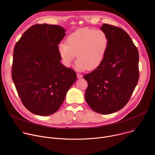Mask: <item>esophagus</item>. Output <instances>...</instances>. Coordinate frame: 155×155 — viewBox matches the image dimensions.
Wrapping results in <instances>:
<instances>
[{"label":"esophagus","instance_id":"obj_1","mask_svg":"<svg viewBox=\"0 0 155 155\" xmlns=\"http://www.w3.org/2000/svg\"><path fill=\"white\" fill-rule=\"evenodd\" d=\"M77 78H81L83 77V75H81V74H77Z\"/></svg>","mask_w":155,"mask_h":155}]
</instances>
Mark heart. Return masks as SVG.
<instances>
[{"mask_svg": "<svg viewBox=\"0 0 155 155\" xmlns=\"http://www.w3.org/2000/svg\"><path fill=\"white\" fill-rule=\"evenodd\" d=\"M108 46L104 32L90 28L78 29L61 43L58 52L63 64L69 67L77 55L76 68L79 71H92L101 64Z\"/></svg>", "mask_w": 155, "mask_h": 155, "instance_id": "heart-1", "label": "heart"}]
</instances>
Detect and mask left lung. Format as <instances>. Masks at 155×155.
Returning <instances> with one entry per match:
<instances>
[{
	"label": "left lung",
	"instance_id": "8db88e82",
	"mask_svg": "<svg viewBox=\"0 0 155 155\" xmlns=\"http://www.w3.org/2000/svg\"><path fill=\"white\" fill-rule=\"evenodd\" d=\"M108 38L101 64L84 75L87 87L84 98L94 112L110 114L123 108L137 84L139 52L129 35L121 28L103 24L100 28Z\"/></svg>",
	"mask_w": 155,
	"mask_h": 155
}]
</instances>
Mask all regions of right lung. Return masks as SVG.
I'll use <instances>...</instances> for the list:
<instances>
[{
	"mask_svg": "<svg viewBox=\"0 0 155 155\" xmlns=\"http://www.w3.org/2000/svg\"><path fill=\"white\" fill-rule=\"evenodd\" d=\"M65 32L58 25H35L15 45L12 80L23 105L35 115L55 113L77 80L75 72L61 62L58 43Z\"/></svg>",
	"mask_w": 155,
	"mask_h": 155,
	"instance_id": "1",
	"label": "right lung"
}]
</instances>
